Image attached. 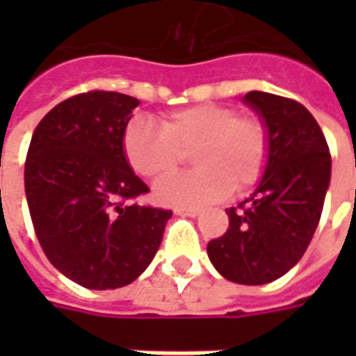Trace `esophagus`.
Returning a JSON list of instances; mask_svg holds the SVG:
<instances>
[{"mask_svg":"<svg viewBox=\"0 0 356 356\" xmlns=\"http://www.w3.org/2000/svg\"><path fill=\"white\" fill-rule=\"evenodd\" d=\"M175 213H177V216H185V217H198V216H200V211H198V209H185V208L175 209Z\"/></svg>","mask_w":356,"mask_h":356,"instance_id":"1","label":"esophagus"}]
</instances>
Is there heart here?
Returning <instances> with one entry per match:
<instances>
[{
  "label": "heart",
  "mask_w": 356,
  "mask_h": 356,
  "mask_svg": "<svg viewBox=\"0 0 356 356\" xmlns=\"http://www.w3.org/2000/svg\"><path fill=\"white\" fill-rule=\"evenodd\" d=\"M122 147L135 173L158 179L191 152L196 170L154 186V198L171 208H204L259 181L268 160V133L261 120L238 116L232 106L196 104L171 112L156 124L137 116L125 125Z\"/></svg>",
  "instance_id": "1"
}]
</instances>
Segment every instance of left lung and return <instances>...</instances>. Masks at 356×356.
<instances>
[{"instance_id": "left-lung-1", "label": "left lung", "mask_w": 356, "mask_h": 356, "mask_svg": "<svg viewBox=\"0 0 356 356\" xmlns=\"http://www.w3.org/2000/svg\"><path fill=\"white\" fill-rule=\"evenodd\" d=\"M242 101L267 127L268 160L242 211L227 209L229 229L209 242L208 255L227 280L259 286L286 275L305 254L321 221L332 158L321 125L301 102L263 91Z\"/></svg>"}]
</instances>
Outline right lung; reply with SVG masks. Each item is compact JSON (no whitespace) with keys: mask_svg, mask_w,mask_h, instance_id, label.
Returning a JSON list of instances; mask_svg holds the SVG:
<instances>
[{"mask_svg":"<svg viewBox=\"0 0 356 356\" xmlns=\"http://www.w3.org/2000/svg\"><path fill=\"white\" fill-rule=\"evenodd\" d=\"M135 97L89 91L58 102L35 127L24 188L35 236L66 278L89 290L131 284L162 242L170 209L129 204L148 186L127 162Z\"/></svg>","mask_w":356,"mask_h":356,"instance_id":"1","label":"right lung"}]
</instances>
